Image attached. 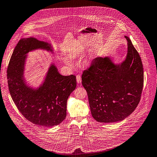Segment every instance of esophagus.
Listing matches in <instances>:
<instances>
[{"mask_svg": "<svg viewBox=\"0 0 157 157\" xmlns=\"http://www.w3.org/2000/svg\"><path fill=\"white\" fill-rule=\"evenodd\" d=\"M76 81H77L78 83H79V84L81 83L82 80H81V77L80 75H77L76 76Z\"/></svg>", "mask_w": 157, "mask_h": 157, "instance_id": "34e87169", "label": "esophagus"}]
</instances>
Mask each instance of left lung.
<instances>
[{
  "label": "left lung",
  "mask_w": 157,
  "mask_h": 157,
  "mask_svg": "<svg viewBox=\"0 0 157 157\" xmlns=\"http://www.w3.org/2000/svg\"><path fill=\"white\" fill-rule=\"evenodd\" d=\"M125 37L128 50L122 63L115 64L109 57H98L82 75L92 117L98 122L123 121L135 111L141 99L142 61L129 37Z\"/></svg>",
  "instance_id": "obj_1"
}]
</instances>
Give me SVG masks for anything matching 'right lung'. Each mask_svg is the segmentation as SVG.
Returning <instances> with one entry per match:
<instances>
[{"label": "right lung", "mask_w": 157, "mask_h": 157, "mask_svg": "<svg viewBox=\"0 0 157 157\" xmlns=\"http://www.w3.org/2000/svg\"><path fill=\"white\" fill-rule=\"evenodd\" d=\"M38 49L53 53L51 44L35 38L19 41L7 68L8 89L14 104L27 120L36 125L53 127L67 116V100L76 89V76L61 75L51 63L43 82L36 89L29 86L24 76L26 54Z\"/></svg>", "instance_id": "obj_1"}]
</instances>
